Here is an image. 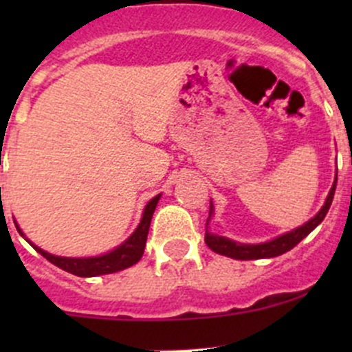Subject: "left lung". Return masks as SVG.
I'll return each instance as SVG.
<instances>
[{"mask_svg":"<svg viewBox=\"0 0 352 352\" xmlns=\"http://www.w3.org/2000/svg\"><path fill=\"white\" fill-rule=\"evenodd\" d=\"M336 186H337V173L336 179H333L332 187L329 190V196L325 199L324 206L320 208V211L314 216L311 219H308L305 225L298 226V228L291 230V232L283 233V235L276 236V239L269 240V242H262V243H240L235 242V240H230L226 236H219L216 233L209 232V221L212 219V214H214V206H209V216L208 221H206V243L208 247L211 248L212 252L219 255H226V257L236 258V261H255V258H271V257H278V255L286 254L287 250H291L293 247H296L308 233L314 232L322 221H324L325 214L329 212L330 204H332L333 199V192H336Z\"/></svg>","mask_w":352,"mask_h":352,"instance_id":"8db88e82","label":"left lung"}]
</instances>
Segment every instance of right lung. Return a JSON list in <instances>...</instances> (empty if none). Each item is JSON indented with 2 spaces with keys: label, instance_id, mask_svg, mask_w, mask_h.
Masks as SVG:
<instances>
[{
  "label": "right lung",
  "instance_id": "1",
  "mask_svg": "<svg viewBox=\"0 0 352 352\" xmlns=\"http://www.w3.org/2000/svg\"><path fill=\"white\" fill-rule=\"evenodd\" d=\"M162 194L155 196L144 206L143 216H141L140 225L136 226L133 233L124 240L122 243L117 245L116 248L107 252V254L95 255V257H61V255H52L49 252L42 250L41 247L34 245L27 236L23 235V232L20 230L19 223L15 221L16 230H19L20 235L27 240L42 257L47 258L51 264L58 265L63 271L69 272V274L80 276V278H95V276H104V274H112V272L124 271V269L131 267V265L136 264L141 257H143L144 247H146V239H148V230H150L151 218H153V212L156 209Z\"/></svg>",
  "mask_w": 352,
  "mask_h": 352
}]
</instances>
